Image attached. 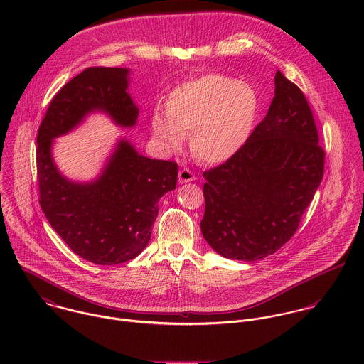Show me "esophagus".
Here are the masks:
<instances>
[{"label":"esophagus","mask_w":364,"mask_h":364,"mask_svg":"<svg viewBox=\"0 0 364 364\" xmlns=\"http://www.w3.org/2000/svg\"><path fill=\"white\" fill-rule=\"evenodd\" d=\"M195 179H196V176H195V173H193L191 169L183 168V169L179 171V182H181V183L192 182V181H195Z\"/></svg>","instance_id":"1"}]
</instances>
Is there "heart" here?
I'll use <instances>...</instances> for the list:
<instances>
[{"mask_svg":"<svg viewBox=\"0 0 364 364\" xmlns=\"http://www.w3.org/2000/svg\"><path fill=\"white\" fill-rule=\"evenodd\" d=\"M258 107V92L252 85L224 75H203L178 85L166 109H154L151 132L166 149L181 147L185 134L191 133L195 156L220 164L247 143Z\"/></svg>","mask_w":364,"mask_h":364,"instance_id":"heart-1","label":"heart"}]
</instances>
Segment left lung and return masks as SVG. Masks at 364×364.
Masks as SVG:
<instances>
[{
    "label": "left lung",
    "instance_id": "obj_1",
    "mask_svg": "<svg viewBox=\"0 0 364 364\" xmlns=\"http://www.w3.org/2000/svg\"><path fill=\"white\" fill-rule=\"evenodd\" d=\"M303 91L280 71L267 114L224 164L203 172L208 245L224 258L262 259L297 231L323 176L325 151Z\"/></svg>",
    "mask_w": 364,
    "mask_h": 364
}]
</instances>
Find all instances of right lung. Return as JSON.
Returning a JSON list of instances; mask_svg holds the SVG:
<instances>
[{
  "label": "right lung",
  "instance_id": "1",
  "mask_svg": "<svg viewBox=\"0 0 364 364\" xmlns=\"http://www.w3.org/2000/svg\"><path fill=\"white\" fill-rule=\"evenodd\" d=\"M127 68H85L53 97L36 139L41 208L71 251L97 264L123 263L146 248L156 203L178 178L176 162L140 156L126 140L91 183L67 181L53 162V139L92 110H104L124 127L136 124L139 109L127 94Z\"/></svg>",
  "mask_w": 364,
  "mask_h": 364
}]
</instances>
